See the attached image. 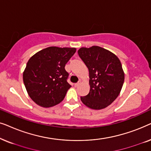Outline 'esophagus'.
Here are the masks:
<instances>
[{
	"instance_id": "obj_1",
	"label": "esophagus",
	"mask_w": 151,
	"mask_h": 151,
	"mask_svg": "<svg viewBox=\"0 0 151 151\" xmlns=\"http://www.w3.org/2000/svg\"><path fill=\"white\" fill-rule=\"evenodd\" d=\"M80 84V82H77V83H75V84H74V86H75L76 87V86H79V84Z\"/></svg>"
}]
</instances>
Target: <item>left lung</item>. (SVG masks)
I'll return each instance as SVG.
<instances>
[{
	"label": "left lung",
	"mask_w": 151,
	"mask_h": 151,
	"mask_svg": "<svg viewBox=\"0 0 151 151\" xmlns=\"http://www.w3.org/2000/svg\"><path fill=\"white\" fill-rule=\"evenodd\" d=\"M78 55L89 71L90 91L80 97L86 106L100 110L110 105L119 96L124 81L122 64L118 58L98 46L82 47Z\"/></svg>",
	"instance_id": "1"
}]
</instances>
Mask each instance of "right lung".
I'll use <instances>...</instances> for the list:
<instances>
[{
    "instance_id": "right-lung-1",
    "label": "right lung",
    "mask_w": 151,
    "mask_h": 151,
    "mask_svg": "<svg viewBox=\"0 0 151 151\" xmlns=\"http://www.w3.org/2000/svg\"><path fill=\"white\" fill-rule=\"evenodd\" d=\"M76 48L50 47L34 54L27 63L23 82L29 96L39 106L48 108L64 100L71 87L65 65Z\"/></svg>"
}]
</instances>
